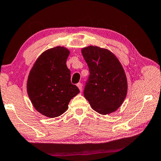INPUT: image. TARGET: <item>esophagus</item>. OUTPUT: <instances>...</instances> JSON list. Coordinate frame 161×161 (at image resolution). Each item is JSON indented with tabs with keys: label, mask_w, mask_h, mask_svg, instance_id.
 <instances>
[{
	"label": "esophagus",
	"mask_w": 161,
	"mask_h": 161,
	"mask_svg": "<svg viewBox=\"0 0 161 161\" xmlns=\"http://www.w3.org/2000/svg\"><path fill=\"white\" fill-rule=\"evenodd\" d=\"M77 87H79V89H80V91L81 92V90H82V84L81 83H80V82H79V83H77Z\"/></svg>",
	"instance_id": "34e87169"
}]
</instances>
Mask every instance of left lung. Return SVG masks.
Listing matches in <instances>:
<instances>
[{
	"label": "left lung",
	"instance_id": "left-lung-1",
	"mask_svg": "<svg viewBox=\"0 0 161 161\" xmlns=\"http://www.w3.org/2000/svg\"><path fill=\"white\" fill-rule=\"evenodd\" d=\"M90 75L84 96L96 112L106 114L116 111L125 100L128 84L118 59L106 49L90 46L81 50Z\"/></svg>",
	"mask_w": 161,
	"mask_h": 161
}]
</instances>
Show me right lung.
<instances>
[{"instance_id": "obj_1", "label": "right lung", "mask_w": 161, "mask_h": 161, "mask_svg": "<svg viewBox=\"0 0 161 161\" xmlns=\"http://www.w3.org/2000/svg\"><path fill=\"white\" fill-rule=\"evenodd\" d=\"M69 51L63 47L47 49L39 56L29 74L27 90L35 108L44 116L58 117L69 108L80 90L71 82L66 60Z\"/></svg>"}]
</instances>
